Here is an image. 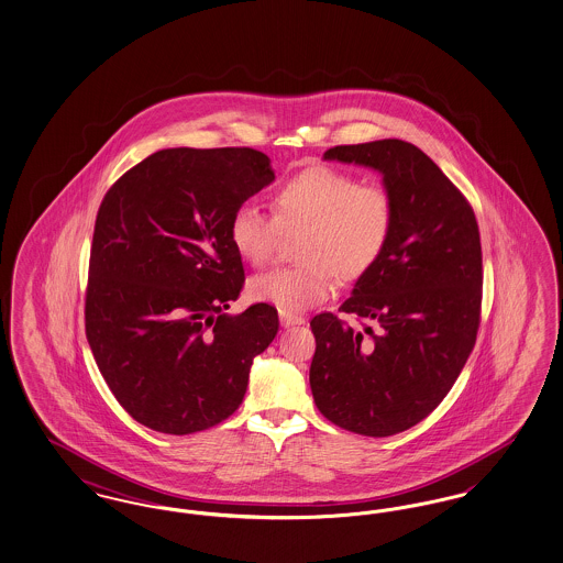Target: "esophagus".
Segmentation results:
<instances>
[{
	"label": "esophagus",
	"mask_w": 563,
	"mask_h": 563,
	"mask_svg": "<svg viewBox=\"0 0 563 563\" xmlns=\"http://www.w3.org/2000/svg\"><path fill=\"white\" fill-rule=\"evenodd\" d=\"M278 319H280V327H285V329H289V327H297V324H303V322H306L303 317H299V314H289V312H280V314H278Z\"/></svg>",
	"instance_id": "obj_1"
}]
</instances>
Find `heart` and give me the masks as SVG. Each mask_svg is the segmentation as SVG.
I'll return each instance as SVG.
<instances>
[{
  "label": "heart",
  "mask_w": 563,
  "mask_h": 563,
  "mask_svg": "<svg viewBox=\"0 0 563 563\" xmlns=\"http://www.w3.org/2000/svg\"><path fill=\"white\" fill-rule=\"evenodd\" d=\"M274 217L244 202L234 209L228 236L242 260L264 266L283 230L306 228L299 241L303 262L253 276L246 294L280 312H301L333 294L338 274L361 278L382 260L395 230V198L379 184L333 166H308L272 194Z\"/></svg>",
  "instance_id": "1"
}]
</instances>
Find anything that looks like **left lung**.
I'll return each instance as SVG.
<instances>
[{"instance_id":"left-lung-1","label":"left lung","mask_w":563,"mask_h":563,"mask_svg":"<svg viewBox=\"0 0 563 563\" xmlns=\"http://www.w3.org/2000/svg\"><path fill=\"white\" fill-rule=\"evenodd\" d=\"M322 158L377 170L397 217L382 260L340 306L363 329L331 312L310 321L317 338L310 388L335 427L390 437L424 420L445 399L475 346L479 228L466 198L407 141L338 145Z\"/></svg>"}]
</instances>
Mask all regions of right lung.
Returning a JSON list of instances; mask_svg holds the SVG:
<instances>
[{"instance_id": "obj_1", "label": "right lung", "mask_w": 563, "mask_h": 563, "mask_svg": "<svg viewBox=\"0 0 563 563\" xmlns=\"http://www.w3.org/2000/svg\"><path fill=\"white\" fill-rule=\"evenodd\" d=\"M274 181L251 147L161 150L109 188L95 223L86 340L118 402L147 429L191 434L230 418L278 314H228L244 283L230 217Z\"/></svg>"}]
</instances>
